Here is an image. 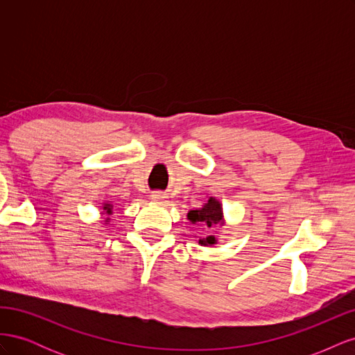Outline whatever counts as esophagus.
<instances>
[{
    "label": "esophagus",
    "instance_id": "1",
    "mask_svg": "<svg viewBox=\"0 0 355 355\" xmlns=\"http://www.w3.org/2000/svg\"><path fill=\"white\" fill-rule=\"evenodd\" d=\"M151 198H153L154 201H157V202H163L164 198H166V196L163 194V192L155 191V192H153V194H151Z\"/></svg>",
    "mask_w": 355,
    "mask_h": 355
}]
</instances>
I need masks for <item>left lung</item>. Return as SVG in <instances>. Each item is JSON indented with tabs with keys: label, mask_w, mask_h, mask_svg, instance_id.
I'll list each match as a JSON object with an SVG mask.
<instances>
[{
	"label": "left lung",
	"mask_w": 355,
	"mask_h": 355,
	"mask_svg": "<svg viewBox=\"0 0 355 355\" xmlns=\"http://www.w3.org/2000/svg\"><path fill=\"white\" fill-rule=\"evenodd\" d=\"M188 219L192 223H197L201 222L206 225L209 228H213L214 225H218L222 222V209H220V204L219 201H216L214 198H210L206 206L200 210H191L188 213ZM201 245H207V244H214L216 243V239L213 237V235H209L207 239H202L198 241Z\"/></svg>",
	"instance_id": "8db88e82"
}]
</instances>
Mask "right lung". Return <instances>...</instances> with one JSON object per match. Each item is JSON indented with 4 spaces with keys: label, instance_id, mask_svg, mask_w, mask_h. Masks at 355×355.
Wrapping results in <instances>:
<instances>
[{
    "label": "right lung",
    "instance_id": "obj_1",
    "mask_svg": "<svg viewBox=\"0 0 355 355\" xmlns=\"http://www.w3.org/2000/svg\"><path fill=\"white\" fill-rule=\"evenodd\" d=\"M111 204H105V206H103V210H106V213H111Z\"/></svg>",
    "mask_w": 355,
    "mask_h": 355
}]
</instances>
